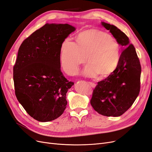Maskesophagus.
Wrapping results in <instances>:
<instances>
[{"label": "esophagus", "mask_w": 152, "mask_h": 152, "mask_svg": "<svg viewBox=\"0 0 152 152\" xmlns=\"http://www.w3.org/2000/svg\"><path fill=\"white\" fill-rule=\"evenodd\" d=\"M89 85L92 87H96V84H94V83H93V82H89Z\"/></svg>", "instance_id": "34e87169"}]
</instances>
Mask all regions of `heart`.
I'll return each mask as SVG.
<instances>
[{"label":"heart","instance_id":"obj_1","mask_svg":"<svg viewBox=\"0 0 152 152\" xmlns=\"http://www.w3.org/2000/svg\"><path fill=\"white\" fill-rule=\"evenodd\" d=\"M76 44L66 39L61 46L60 59L64 71L75 75L80 65L88 63L82 75L88 77H107L113 73L120 62L121 48L116 40L107 32L90 29L82 31Z\"/></svg>","mask_w":152,"mask_h":152}]
</instances>
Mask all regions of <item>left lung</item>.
Masks as SVG:
<instances>
[{"label":"left lung","mask_w":152,"mask_h":152,"mask_svg":"<svg viewBox=\"0 0 152 152\" xmlns=\"http://www.w3.org/2000/svg\"><path fill=\"white\" fill-rule=\"evenodd\" d=\"M101 23L125 49L115 71L96 86L91 104L102 115L119 117L131 107L139 95L141 68L135 48L127 36L115 26L105 22Z\"/></svg>","instance_id":"1"}]
</instances>
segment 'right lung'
I'll return each mask as SVG.
<instances>
[{
	"instance_id": "right-lung-1",
	"label": "right lung",
	"mask_w": 152,
	"mask_h": 152,
	"mask_svg": "<svg viewBox=\"0 0 152 152\" xmlns=\"http://www.w3.org/2000/svg\"><path fill=\"white\" fill-rule=\"evenodd\" d=\"M75 30L67 23H46L18 50L13 68L15 94L26 112L39 122L55 120L66 107V93L74 83L61 72V46Z\"/></svg>"
}]
</instances>
